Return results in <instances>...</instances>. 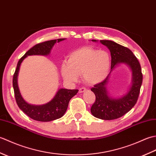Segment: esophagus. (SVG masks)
<instances>
[{
	"label": "esophagus",
	"mask_w": 156,
	"mask_h": 156,
	"mask_svg": "<svg viewBox=\"0 0 156 156\" xmlns=\"http://www.w3.org/2000/svg\"><path fill=\"white\" fill-rule=\"evenodd\" d=\"M85 91H87V88H86L85 87H82V88H79V92H80V93H82V92H84Z\"/></svg>",
	"instance_id": "1"
}]
</instances>
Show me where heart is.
<instances>
[{"mask_svg": "<svg viewBox=\"0 0 156 156\" xmlns=\"http://www.w3.org/2000/svg\"><path fill=\"white\" fill-rule=\"evenodd\" d=\"M111 65V56L107 51L84 47L69 54L68 62L62 63L61 73L66 81L76 82L82 75L87 83L96 84L107 77Z\"/></svg>", "mask_w": 156, "mask_h": 156, "instance_id": "b5f03b06", "label": "heart"}]
</instances>
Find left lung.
<instances>
[{
    "label": "left lung",
    "mask_w": 156,
    "mask_h": 156,
    "mask_svg": "<svg viewBox=\"0 0 156 156\" xmlns=\"http://www.w3.org/2000/svg\"><path fill=\"white\" fill-rule=\"evenodd\" d=\"M92 41H98L96 39H92ZM100 42L110 50L111 70L103 81L95 84L91 88L95 94L96 100L90 111L92 115L98 119L113 120L121 117L136 104L143 80V75L140 62L129 48L110 40H100ZM121 63L126 64L131 69L132 85L127 93L121 98H112L108 95L107 85L112 70Z\"/></svg>",
    "instance_id": "obj_1"
}]
</instances>
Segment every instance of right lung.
<instances>
[{
	"label": "right lung",
	"instance_id": "right-lung-1",
	"mask_svg": "<svg viewBox=\"0 0 156 156\" xmlns=\"http://www.w3.org/2000/svg\"><path fill=\"white\" fill-rule=\"evenodd\" d=\"M65 39V38L54 39V40L47 41L35 45L26 52L25 54L19 59L17 63L12 78V86L14 89L15 100L19 108L34 120L48 122L61 118L67 110L70 99L77 94L78 90H68L66 88H60L58 90L54 97L48 103L41 105L29 104L22 97L18 87L17 77L20 66L24 59L29 55H49L56 42L59 43Z\"/></svg>",
	"mask_w": 156,
	"mask_h": 156
}]
</instances>
